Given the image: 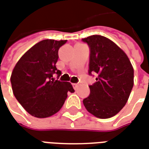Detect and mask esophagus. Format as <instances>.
<instances>
[{
	"instance_id": "34e87169",
	"label": "esophagus",
	"mask_w": 149,
	"mask_h": 149,
	"mask_svg": "<svg viewBox=\"0 0 149 149\" xmlns=\"http://www.w3.org/2000/svg\"><path fill=\"white\" fill-rule=\"evenodd\" d=\"M72 87L74 89H77L78 88V84H72Z\"/></svg>"
}]
</instances>
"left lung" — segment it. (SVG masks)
<instances>
[{
	"instance_id": "8db88e82",
	"label": "left lung",
	"mask_w": 149,
	"mask_h": 149,
	"mask_svg": "<svg viewBox=\"0 0 149 149\" xmlns=\"http://www.w3.org/2000/svg\"><path fill=\"white\" fill-rule=\"evenodd\" d=\"M90 48L89 74L97 75L89 86L90 95L83 100L94 116L108 119L125 106L134 84V70L123 50L111 40L100 35L82 39Z\"/></svg>"
}]
</instances>
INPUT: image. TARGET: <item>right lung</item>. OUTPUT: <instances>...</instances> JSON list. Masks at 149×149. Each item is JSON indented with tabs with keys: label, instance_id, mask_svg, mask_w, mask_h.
Here are the masks:
<instances>
[{
	"label": "right lung",
	"instance_id": "1",
	"mask_svg": "<svg viewBox=\"0 0 149 149\" xmlns=\"http://www.w3.org/2000/svg\"><path fill=\"white\" fill-rule=\"evenodd\" d=\"M66 40H43L21 56L12 72L13 93L30 115L46 118L60 111L68 92L74 93L69 82L54 80L61 72L56 67L58 50Z\"/></svg>",
	"mask_w": 149,
	"mask_h": 149
}]
</instances>
